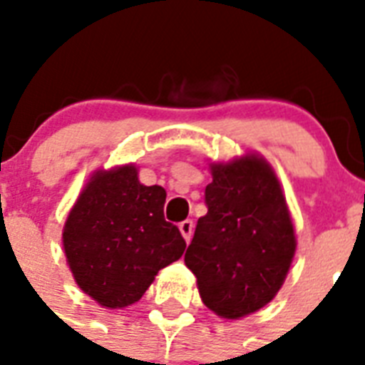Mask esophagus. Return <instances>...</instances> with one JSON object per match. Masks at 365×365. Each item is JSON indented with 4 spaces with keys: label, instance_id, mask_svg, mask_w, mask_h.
<instances>
[{
    "label": "esophagus",
    "instance_id": "obj_1",
    "mask_svg": "<svg viewBox=\"0 0 365 365\" xmlns=\"http://www.w3.org/2000/svg\"><path fill=\"white\" fill-rule=\"evenodd\" d=\"M193 229H195L193 220H185V222L180 223V233L183 235L185 242H189V240H191V237H193Z\"/></svg>",
    "mask_w": 365,
    "mask_h": 365
}]
</instances>
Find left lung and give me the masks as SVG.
Here are the masks:
<instances>
[{
  "instance_id": "obj_1",
  "label": "left lung",
  "mask_w": 365,
  "mask_h": 365,
  "mask_svg": "<svg viewBox=\"0 0 365 365\" xmlns=\"http://www.w3.org/2000/svg\"><path fill=\"white\" fill-rule=\"evenodd\" d=\"M206 216L185 252L200 299L217 317L259 311L282 288L295 254L294 223L271 165L255 153L210 165Z\"/></svg>"
}]
</instances>
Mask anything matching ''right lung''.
Masks as SVG:
<instances>
[{
  "instance_id": "1",
  "label": "right lung",
  "mask_w": 365,
  "mask_h": 365,
  "mask_svg": "<svg viewBox=\"0 0 365 365\" xmlns=\"http://www.w3.org/2000/svg\"><path fill=\"white\" fill-rule=\"evenodd\" d=\"M166 191L136 166L94 172L66 220L62 242L77 286L108 309L136 303L155 274L182 257L185 240L165 220Z\"/></svg>"
}]
</instances>
